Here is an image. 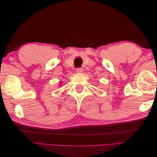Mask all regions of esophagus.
<instances>
[{"instance_id":"1","label":"esophagus","mask_w":157,"mask_h":157,"mask_svg":"<svg viewBox=\"0 0 157 157\" xmlns=\"http://www.w3.org/2000/svg\"><path fill=\"white\" fill-rule=\"evenodd\" d=\"M82 68H77V72L78 73H81L82 72Z\"/></svg>"}]
</instances>
